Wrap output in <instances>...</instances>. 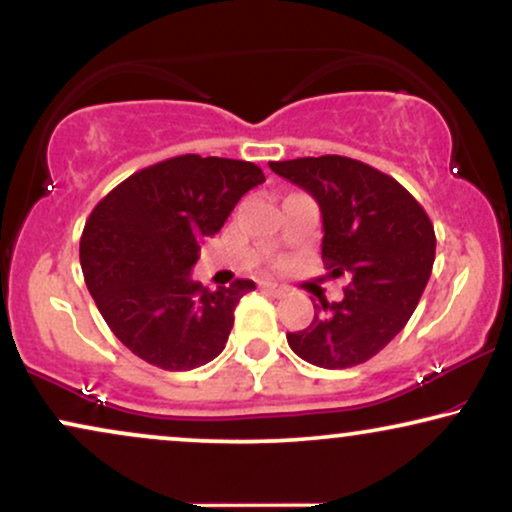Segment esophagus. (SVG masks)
Instances as JSON below:
<instances>
[{"label": "esophagus", "mask_w": 512, "mask_h": 512, "mask_svg": "<svg viewBox=\"0 0 512 512\" xmlns=\"http://www.w3.org/2000/svg\"><path fill=\"white\" fill-rule=\"evenodd\" d=\"M261 289L272 293V296H284V293H286V286H279V284H275V282H263Z\"/></svg>", "instance_id": "34e87169"}]
</instances>
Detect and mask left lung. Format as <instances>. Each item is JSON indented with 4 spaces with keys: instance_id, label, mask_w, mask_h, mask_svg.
<instances>
[{
    "instance_id": "obj_1",
    "label": "left lung",
    "mask_w": 512,
    "mask_h": 512,
    "mask_svg": "<svg viewBox=\"0 0 512 512\" xmlns=\"http://www.w3.org/2000/svg\"><path fill=\"white\" fill-rule=\"evenodd\" d=\"M270 170L317 200L321 258L349 282L345 298H319L312 324L286 333L289 347L328 370L366 363L403 331L422 298L436 258L433 223L396 179L361 160L296 158Z\"/></svg>"
}]
</instances>
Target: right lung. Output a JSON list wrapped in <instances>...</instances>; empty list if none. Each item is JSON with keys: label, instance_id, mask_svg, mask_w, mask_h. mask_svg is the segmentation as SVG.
I'll return each mask as SVG.
<instances>
[{"label": "right lung", "instance_id": "right-lung-1", "mask_svg": "<svg viewBox=\"0 0 512 512\" xmlns=\"http://www.w3.org/2000/svg\"><path fill=\"white\" fill-rule=\"evenodd\" d=\"M263 170L247 160L177 156L144 167L97 202L81 235V268L97 310L132 354L163 370L216 359L251 279L209 291L191 277Z\"/></svg>", "mask_w": 512, "mask_h": 512}]
</instances>
